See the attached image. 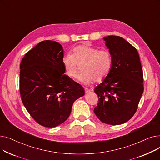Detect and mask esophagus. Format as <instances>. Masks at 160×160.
<instances>
[{
    "label": "esophagus",
    "mask_w": 160,
    "mask_h": 160,
    "mask_svg": "<svg viewBox=\"0 0 160 160\" xmlns=\"http://www.w3.org/2000/svg\"><path fill=\"white\" fill-rule=\"evenodd\" d=\"M84 90H85V92H86V93H90L91 92V90L90 89H88V88H84Z\"/></svg>",
    "instance_id": "1"
}]
</instances>
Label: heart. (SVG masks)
Returning <instances> with one entry per match:
<instances>
[{"mask_svg": "<svg viewBox=\"0 0 160 160\" xmlns=\"http://www.w3.org/2000/svg\"><path fill=\"white\" fill-rule=\"evenodd\" d=\"M62 64L67 75L75 78L78 74V67H82L83 72L79 80L89 84L94 80L100 82L104 80L111 71L112 57L107 50H98L88 44H82L74 47L72 54H67L62 59Z\"/></svg>", "mask_w": 160, "mask_h": 160, "instance_id": "heart-1", "label": "heart"}]
</instances>
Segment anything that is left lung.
Wrapping results in <instances>:
<instances>
[{"label":"left lung","mask_w":160,"mask_h":160,"mask_svg":"<svg viewBox=\"0 0 160 160\" xmlns=\"http://www.w3.org/2000/svg\"><path fill=\"white\" fill-rule=\"evenodd\" d=\"M112 57L107 77L95 88L98 103L94 113L100 121L119 125L135 114L143 93V74L138 50L121 37H104Z\"/></svg>","instance_id":"8db88e82"}]
</instances>
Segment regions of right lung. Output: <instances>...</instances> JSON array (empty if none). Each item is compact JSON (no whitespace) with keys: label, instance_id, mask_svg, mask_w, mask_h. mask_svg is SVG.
<instances>
[{"label":"right lung","instance_id":"right-lung-1","mask_svg":"<svg viewBox=\"0 0 160 160\" xmlns=\"http://www.w3.org/2000/svg\"><path fill=\"white\" fill-rule=\"evenodd\" d=\"M63 49L58 42H40L24 55L20 65L22 102L32 118L53 128L69 117L76 100L84 95L83 87L65 74Z\"/></svg>","mask_w":160,"mask_h":160}]
</instances>
